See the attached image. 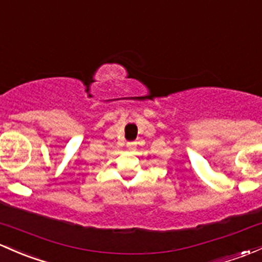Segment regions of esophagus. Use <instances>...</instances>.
I'll use <instances>...</instances> for the list:
<instances>
[{"instance_id": "1", "label": "esophagus", "mask_w": 262, "mask_h": 262, "mask_svg": "<svg viewBox=\"0 0 262 262\" xmlns=\"http://www.w3.org/2000/svg\"><path fill=\"white\" fill-rule=\"evenodd\" d=\"M126 147L129 148V150H136V143L128 142V143H126Z\"/></svg>"}]
</instances>
